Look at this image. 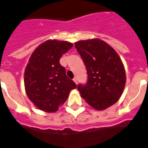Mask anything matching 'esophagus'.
Here are the masks:
<instances>
[{"instance_id": "obj_1", "label": "esophagus", "mask_w": 148, "mask_h": 148, "mask_svg": "<svg viewBox=\"0 0 148 148\" xmlns=\"http://www.w3.org/2000/svg\"><path fill=\"white\" fill-rule=\"evenodd\" d=\"M74 81V83L76 84H77V82H78V80H77V77H74V80H73Z\"/></svg>"}]
</instances>
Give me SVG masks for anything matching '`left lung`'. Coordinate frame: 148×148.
Masks as SVG:
<instances>
[{"mask_svg":"<svg viewBox=\"0 0 148 148\" xmlns=\"http://www.w3.org/2000/svg\"><path fill=\"white\" fill-rule=\"evenodd\" d=\"M88 74L85 85L79 84L81 97L93 108L103 110L118 101L126 84L120 57L106 42L98 38L75 43Z\"/></svg>","mask_w":148,"mask_h":148,"instance_id":"1","label":"left lung"}]
</instances>
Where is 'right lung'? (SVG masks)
<instances>
[{"instance_id":"right-lung-1","label":"right lung","mask_w":148,"mask_h":148,"mask_svg":"<svg viewBox=\"0 0 148 148\" xmlns=\"http://www.w3.org/2000/svg\"><path fill=\"white\" fill-rule=\"evenodd\" d=\"M73 47L71 43L48 40L32 53L25 70L24 83L28 99L40 110L56 112L77 86L67 77L65 68L59 63L64 53Z\"/></svg>"}]
</instances>
